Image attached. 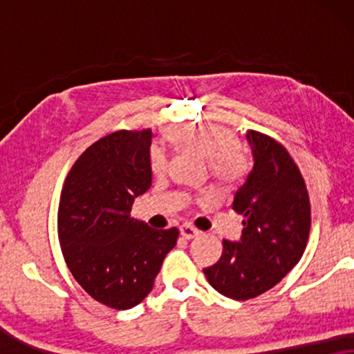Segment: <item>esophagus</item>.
Returning <instances> with one entry per match:
<instances>
[{"label": "esophagus", "instance_id": "esophagus-1", "mask_svg": "<svg viewBox=\"0 0 354 354\" xmlns=\"http://www.w3.org/2000/svg\"><path fill=\"white\" fill-rule=\"evenodd\" d=\"M198 234H200V232H198L195 227H192V225H188V224H183L180 227V235L183 236V239L192 240V239H195V236H198Z\"/></svg>", "mask_w": 354, "mask_h": 354}]
</instances>
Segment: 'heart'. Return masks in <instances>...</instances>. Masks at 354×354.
<instances>
[{
  "label": "heart",
  "mask_w": 354,
  "mask_h": 354,
  "mask_svg": "<svg viewBox=\"0 0 354 354\" xmlns=\"http://www.w3.org/2000/svg\"><path fill=\"white\" fill-rule=\"evenodd\" d=\"M171 138L183 148L195 149L209 159V169L217 180L224 185L235 182L245 171V158L230 130L219 125L201 124L195 127H180L171 132ZM166 154L161 148H153L149 154V167L154 174L166 169Z\"/></svg>",
  "instance_id": "heart-1"
}]
</instances>
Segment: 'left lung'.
<instances>
[{
    "instance_id": "8db88e82",
    "label": "left lung",
    "mask_w": 354,
    "mask_h": 354,
    "mask_svg": "<svg viewBox=\"0 0 354 354\" xmlns=\"http://www.w3.org/2000/svg\"><path fill=\"white\" fill-rule=\"evenodd\" d=\"M253 167L232 207L245 217L240 240H222L224 251L205 268L211 287L232 299H250L275 287L301 259L311 207L301 172L282 145L248 130Z\"/></svg>"
}]
</instances>
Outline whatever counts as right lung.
<instances>
[{"instance_id":"right-lung-1","label":"right lung","mask_w":354,"mask_h":354,"mask_svg":"<svg viewBox=\"0 0 354 354\" xmlns=\"http://www.w3.org/2000/svg\"><path fill=\"white\" fill-rule=\"evenodd\" d=\"M151 130H120L77 159L62 187L57 232L77 282L96 301L130 309L153 290L178 230H156L130 217L151 187Z\"/></svg>"}]
</instances>
